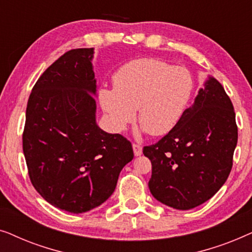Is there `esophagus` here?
<instances>
[{
  "label": "esophagus",
  "mask_w": 252,
  "mask_h": 252,
  "mask_svg": "<svg viewBox=\"0 0 252 252\" xmlns=\"http://www.w3.org/2000/svg\"><path fill=\"white\" fill-rule=\"evenodd\" d=\"M133 151H134V155H135V156H141V155H142V147H141L140 144L134 143L133 144Z\"/></svg>",
  "instance_id": "34e87169"
}]
</instances>
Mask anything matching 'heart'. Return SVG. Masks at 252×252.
I'll use <instances>...</instances> for the list:
<instances>
[{
  "instance_id": "b5f03b06",
  "label": "heart",
  "mask_w": 252,
  "mask_h": 252,
  "mask_svg": "<svg viewBox=\"0 0 252 252\" xmlns=\"http://www.w3.org/2000/svg\"><path fill=\"white\" fill-rule=\"evenodd\" d=\"M113 89L103 88L98 101L110 126L123 132L134 122L153 136L171 133L184 118L195 80L190 71L156 58H139L122 65L112 75Z\"/></svg>"
}]
</instances>
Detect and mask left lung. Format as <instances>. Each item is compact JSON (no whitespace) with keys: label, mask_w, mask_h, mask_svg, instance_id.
<instances>
[{"label":"left lung","mask_w":252,"mask_h":252,"mask_svg":"<svg viewBox=\"0 0 252 252\" xmlns=\"http://www.w3.org/2000/svg\"><path fill=\"white\" fill-rule=\"evenodd\" d=\"M236 143L232 101L221 84L209 77L179 125L143 148L153 166L150 192L177 210L203 204L228 178Z\"/></svg>","instance_id":"8db88e82"}]
</instances>
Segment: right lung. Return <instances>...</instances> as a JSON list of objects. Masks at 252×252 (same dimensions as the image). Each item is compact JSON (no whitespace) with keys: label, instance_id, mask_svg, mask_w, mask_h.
Returning <instances> with one entry per match:
<instances>
[{"label":"right lung","instance_id":"1","mask_svg":"<svg viewBox=\"0 0 252 252\" xmlns=\"http://www.w3.org/2000/svg\"><path fill=\"white\" fill-rule=\"evenodd\" d=\"M93 48L72 49L37 79L26 108L23 151L31 182L48 203L84 213L104 203L132 143L96 124Z\"/></svg>","mask_w":252,"mask_h":252}]
</instances>
